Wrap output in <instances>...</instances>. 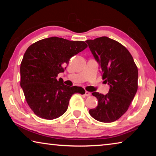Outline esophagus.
Masks as SVG:
<instances>
[{
    "label": "esophagus",
    "mask_w": 156,
    "mask_h": 156,
    "mask_svg": "<svg viewBox=\"0 0 156 156\" xmlns=\"http://www.w3.org/2000/svg\"><path fill=\"white\" fill-rule=\"evenodd\" d=\"M84 95H85L86 96H91V93L90 92H89V91H85V94H84Z\"/></svg>",
    "instance_id": "34e87169"
}]
</instances>
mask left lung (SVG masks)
I'll return each mask as SVG.
<instances>
[{"label": "left lung", "mask_w": 156, "mask_h": 156, "mask_svg": "<svg viewBox=\"0 0 156 156\" xmlns=\"http://www.w3.org/2000/svg\"><path fill=\"white\" fill-rule=\"evenodd\" d=\"M86 43L98 62L102 80L110 86L106 95L92 93L98 104L89 114L99 122H114L128 110L138 90V67L130 52L118 41L102 36Z\"/></svg>", "instance_id": "8db88e82"}]
</instances>
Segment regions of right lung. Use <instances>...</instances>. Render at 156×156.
<instances>
[{
  "label": "right lung",
  "mask_w": 156,
  "mask_h": 156,
  "mask_svg": "<svg viewBox=\"0 0 156 156\" xmlns=\"http://www.w3.org/2000/svg\"><path fill=\"white\" fill-rule=\"evenodd\" d=\"M87 47L84 41L58 37L40 40L28 47L20 64V86L30 109L41 118L54 120L64 114L73 94H84L81 87H68L58 74L71 58Z\"/></svg>",
  "instance_id": "obj_1"
}]
</instances>
